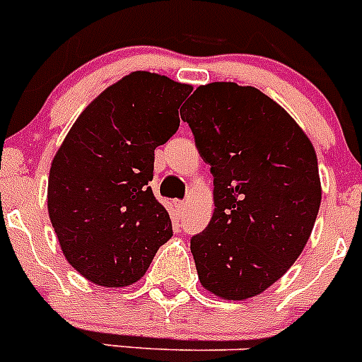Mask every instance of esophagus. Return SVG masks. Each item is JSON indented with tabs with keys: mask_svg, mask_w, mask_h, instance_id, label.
Returning <instances> with one entry per match:
<instances>
[{
	"mask_svg": "<svg viewBox=\"0 0 362 362\" xmlns=\"http://www.w3.org/2000/svg\"><path fill=\"white\" fill-rule=\"evenodd\" d=\"M179 209H185V206H187V201H179Z\"/></svg>",
	"mask_w": 362,
	"mask_h": 362,
	"instance_id": "34e87169",
	"label": "esophagus"
}]
</instances>
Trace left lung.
<instances>
[{"label": "left lung", "instance_id": "1", "mask_svg": "<svg viewBox=\"0 0 362 362\" xmlns=\"http://www.w3.org/2000/svg\"><path fill=\"white\" fill-rule=\"evenodd\" d=\"M216 210L190 239L209 292L243 300L264 292L297 261L321 204L317 156L288 112L254 86L210 83L185 103Z\"/></svg>", "mask_w": 362, "mask_h": 362}]
</instances>
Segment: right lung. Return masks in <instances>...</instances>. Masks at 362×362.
<instances>
[{
    "label": "right lung",
    "mask_w": 362,
    "mask_h": 362,
    "mask_svg": "<svg viewBox=\"0 0 362 362\" xmlns=\"http://www.w3.org/2000/svg\"><path fill=\"white\" fill-rule=\"evenodd\" d=\"M190 85L132 72L108 86L72 124L54 156L49 216L66 261L92 283L129 286L172 238L153 197V150L179 129Z\"/></svg>",
    "instance_id": "1"
}]
</instances>
